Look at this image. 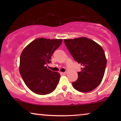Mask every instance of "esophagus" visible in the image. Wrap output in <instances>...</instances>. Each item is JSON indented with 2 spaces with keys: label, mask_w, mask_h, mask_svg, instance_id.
Instances as JSON below:
<instances>
[{
  "label": "esophagus",
  "mask_w": 121,
  "mask_h": 121,
  "mask_svg": "<svg viewBox=\"0 0 121 121\" xmlns=\"http://www.w3.org/2000/svg\"><path fill=\"white\" fill-rule=\"evenodd\" d=\"M67 73V72H61L60 74H62V75H65Z\"/></svg>",
  "instance_id": "34e87169"
}]
</instances>
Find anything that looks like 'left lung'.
I'll list each match as a JSON object with an SVG mask.
<instances>
[{"instance_id":"8db88e82","label":"left lung","mask_w":121,"mask_h":121,"mask_svg":"<svg viewBox=\"0 0 121 121\" xmlns=\"http://www.w3.org/2000/svg\"><path fill=\"white\" fill-rule=\"evenodd\" d=\"M74 60L82 65L73 86L80 92H89L100 85L106 67L104 49L96 42L86 37L64 39Z\"/></svg>"}]
</instances>
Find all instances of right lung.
Returning <instances> with one entry per match:
<instances>
[{
    "instance_id": "add662e5",
    "label": "right lung",
    "mask_w": 121,
    "mask_h": 121,
    "mask_svg": "<svg viewBox=\"0 0 121 121\" xmlns=\"http://www.w3.org/2000/svg\"><path fill=\"white\" fill-rule=\"evenodd\" d=\"M62 42V39L39 38L22 51L20 58V73L32 92L46 95L56 89L60 75L48 69L46 65L51 62V56Z\"/></svg>"
}]
</instances>
